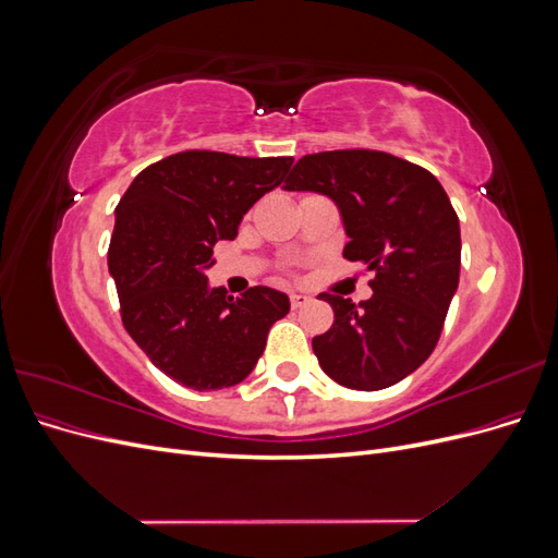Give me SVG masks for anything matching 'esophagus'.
Wrapping results in <instances>:
<instances>
[{
    "mask_svg": "<svg viewBox=\"0 0 558 558\" xmlns=\"http://www.w3.org/2000/svg\"><path fill=\"white\" fill-rule=\"evenodd\" d=\"M307 302H310V295H302V293H291V307H293V310L305 307Z\"/></svg>",
    "mask_w": 558,
    "mask_h": 558,
    "instance_id": "1",
    "label": "esophagus"
}]
</instances>
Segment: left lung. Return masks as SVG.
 <instances>
[{
    "label": "left lung",
    "mask_w": 558,
    "mask_h": 558,
    "mask_svg": "<svg viewBox=\"0 0 558 558\" xmlns=\"http://www.w3.org/2000/svg\"><path fill=\"white\" fill-rule=\"evenodd\" d=\"M286 191H316L340 207L344 258L375 269L373 298L320 293L335 312L312 340L324 373L359 391H379L412 375L445 328L459 289L461 228L442 183L410 160L373 148L300 158Z\"/></svg>",
    "instance_id": "obj_1"
}]
</instances>
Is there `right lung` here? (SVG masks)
<instances>
[{
    "label": "right lung",
    "mask_w": 558,
    "mask_h": 558,
    "mask_svg": "<svg viewBox=\"0 0 558 558\" xmlns=\"http://www.w3.org/2000/svg\"><path fill=\"white\" fill-rule=\"evenodd\" d=\"M293 158L181 150L142 170L116 207L109 272L134 342L167 377L218 391L248 377L267 332L286 316L283 293L253 286L240 298L207 286L214 246L277 189Z\"/></svg>",
    "instance_id": "1"
}]
</instances>
